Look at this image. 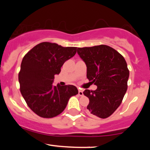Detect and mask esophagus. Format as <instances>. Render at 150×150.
Returning <instances> with one entry per match:
<instances>
[{
  "label": "esophagus",
  "mask_w": 150,
  "mask_h": 150,
  "mask_svg": "<svg viewBox=\"0 0 150 150\" xmlns=\"http://www.w3.org/2000/svg\"><path fill=\"white\" fill-rule=\"evenodd\" d=\"M78 94L80 96L83 95V92H82V90H81V89H79V90H78Z\"/></svg>",
  "instance_id": "obj_1"
}]
</instances>
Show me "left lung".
Here are the masks:
<instances>
[{"label": "left lung", "instance_id": "1", "mask_svg": "<svg viewBox=\"0 0 150 150\" xmlns=\"http://www.w3.org/2000/svg\"><path fill=\"white\" fill-rule=\"evenodd\" d=\"M87 66V77L97 86L95 91L85 89L89 99L87 108L92 115L106 118L118 108L127 91L129 70L125 58L106 45L77 48Z\"/></svg>", "mask_w": 150, "mask_h": 150}]
</instances>
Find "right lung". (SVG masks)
<instances>
[{"label": "right lung", "mask_w": 150, "mask_h": 150, "mask_svg": "<svg viewBox=\"0 0 150 150\" xmlns=\"http://www.w3.org/2000/svg\"><path fill=\"white\" fill-rule=\"evenodd\" d=\"M76 51V47L42 42L24 56L18 75L20 92L29 107L38 116H58L64 111L70 98L78 94L73 85H53L54 75L60 73L63 63Z\"/></svg>", "instance_id": "add662e5"}]
</instances>
